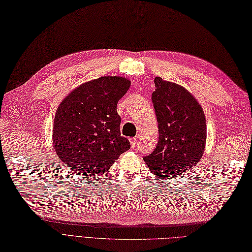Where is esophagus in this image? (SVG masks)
I'll return each instance as SVG.
<instances>
[{"instance_id":"obj_1","label":"esophagus","mask_w":252,"mask_h":252,"mask_svg":"<svg viewBox=\"0 0 252 252\" xmlns=\"http://www.w3.org/2000/svg\"><path fill=\"white\" fill-rule=\"evenodd\" d=\"M129 142H131V147H132V149H135V148L137 147V142H138L137 138H132V139H129Z\"/></svg>"}]
</instances>
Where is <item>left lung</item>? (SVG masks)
<instances>
[{
    "mask_svg": "<svg viewBox=\"0 0 252 252\" xmlns=\"http://www.w3.org/2000/svg\"><path fill=\"white\" fill-rule=\"evenodd\" d=\"M152 94L159 138L157 147L143 160L157 177L172 179L196 165L206 142L204 112L183 87L156 77Z\"/></svg>",
    "mask_w": 252,
    "mask_h": 252,
    "instance_id": "left-lung-1",
    "label": "left lung"
}]
</instances>
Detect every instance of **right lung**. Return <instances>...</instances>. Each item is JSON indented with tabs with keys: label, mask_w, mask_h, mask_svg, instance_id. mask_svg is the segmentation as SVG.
<instances>
[{
	"label": "right lung",
	"mask_w": 252,
	"mask_h": 252,
	"mask_svg": "<svg viewBox=\"0 0 252 252\" xmlns=\"http://www.w3.org/2000/svg\"><path fill=\"white\" fill-rule=\"evenodd\" d=\"M129 80L102 76L80 85L64 98L56 112L53 144L60 159L85 178H96L131 148L120 136L118 100Z\"/></svg>",
	"instance_id": "add662e5"
}]
</instances>
